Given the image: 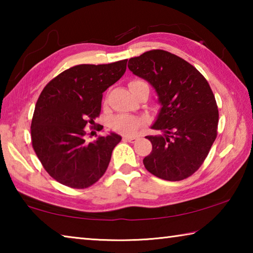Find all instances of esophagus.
<instances>
[{
    "label": "esophagus",
    "instance_id": "esophagus-1",
    "mask_svg": "<svg viewBox=\"0 0 253 253\" xmlns=\"http://www.w3.org/2000/svg\"><path fill=\"white\" fill-rule=\"evenodd\" d=\"M123 138L125 140H128V142H130V143H135L137 140L136 136H127V135H125V136H123Z\"/></svg>",
    "mask_w": 253,
    "mask_h": 253
}]
</instances>
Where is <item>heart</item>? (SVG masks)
I'll return each mask as SVG.
<instances>
[{
	"mask_svg": "<svg viewBox=\"0 0 253 253\" xmlns=\"http://www.w3.org/2000/svg\"><path fill=\"white\" fill-rule=\"evenodd\" d=\"M137 84H143V81H131L129 84V88L131 85H135ZM144 124V119L131 116V115L127 114H121L117 116L113 117L111 119V128L116 131L122 132V134L131 135L135 131L138 130V128Z\"/></svg>",
	"mask_w": 253,
	"mask_h": 253,
	"instance_id": "obj_1",
	"label": "heart"
}]
</instances>
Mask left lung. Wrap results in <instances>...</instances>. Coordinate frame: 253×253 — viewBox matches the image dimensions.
Returning a JSON list of instances; mask_svg holds the SVG:
<instances>
[{
  "mask_svg": "<svg viewBox=\"0 0 253 253\" xmlns=\"http://www.w3.org/2000/svg\"><path fill=\"white\" fill-rule=\"evenodd\" d=\"M128 68L155 89L161 109L146 136L152 152L143 160L149 173L182 181L202 165L216 138L219 110L207 79L185 60L164 50L130 58Z\"/></svg>",
  "mask_w": 253,
  "mask_h": 253,
  "instance_id": "left-lung-1",
  "label": "left lung"
}]
</instances>
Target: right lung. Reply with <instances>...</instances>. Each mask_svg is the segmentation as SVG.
<instances>
[{
	"instance_id": "add662e5",
	"label": "right lung",
	"mask_w": 253,
	"mask_h": 253,
	"mask_svg": "<svg viewBox=\"0 0 253 253\" xmlns=\"http://www.w3.org/2000/svg\"><path fill=\"white\" fill-rule=\"evenodd\" d=\"M127 59L108 65H79L45 85L31 124L32 146L44 169L72 188L91 186L105 174L121 142L116 132L85 143V128L95 124L102 93L122 78Z\"/></svg>"
}]
</instances>
